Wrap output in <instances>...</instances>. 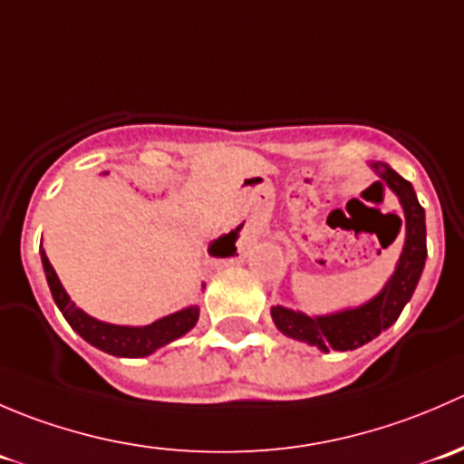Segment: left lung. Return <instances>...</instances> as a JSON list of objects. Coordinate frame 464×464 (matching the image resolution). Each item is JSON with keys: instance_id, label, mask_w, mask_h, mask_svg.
Wrapping results in <instances>:
<instances>
[{"instance_id": "obj_1", "label": "left lung", "mask_w": 464, "mask_h": 464, "mask_svg": "<svg viewBox=\"0 0 464 464\" xmlns=\"http://www.w3.org/2000/svg\"><path fill=\"white\" fill-rule=\"evenodd\" d=\"M371 168L379 177L375 184L379 188L382 186L391 188L395 198L400 199L401 210H404V246H401L395 271L386 280L382 292L357 307H345V310L319 316L305 314V312L292 310V307L285 305H271L274 325L285 336L314 345L321 353L357 350L382 334L383 330H388L392 323L400 319L401 310L413 296L420 276H422L424 262H427L424 208L418 202L413 186L404 177L397 175L388 163L375 161L371 163ZM397 222L401 224V219L397 218ZM400 224H397V228H400Z\"/></svg>"}]
</instances>
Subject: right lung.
<instances>
[{"label": "right lung", "mask_w": 464, "mask_h": 464, "mask_svg": "<svg viewBox=\"0 0 464 464\" xmlns=\"http://www.w3.org/2000/svg\"><path fill=\"white\" fill-rule=\"evenodd\" d=\"M236 236L237 231H231L228 236L218 237V240L213 242V246L218 245V242L227 240L228 246H231V254H236ZM40 256L42 266H44L46 283H49L51 296H53L58 310L63 312V316L67 319L69 325L73 327V332H78L87 343L102 350V353L130 359L148 357V354L157 353L159 348L172 343V341H177L179 336H184L186 332H190L198 325V305H188L179 312H172V314L161 316V319L150 323V325H114V323L93 319V316L82 312L81 307L69 298L67 289L60 283L58 274H55V269L51 266L44 249H40Z\"/></svg>", "instance_id": "add662e5"}]
</instances>
